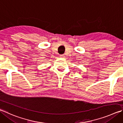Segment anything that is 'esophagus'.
Returning a JSON list of instances; mask_svg holds the SVG:
<instances>
[{"mask_svg": "<svg viewBox=\"0 0 123 123\" xmlns=\"http://www.w3.org/2000/svg\"><path fill=\"white\" fill-rule=\"evenodd\" d=\"M64 55H60V57H64Z\"/></svg>", "mask_w": 123, "mask_h": 123, "instance_id": "obj_1", "label": "esophagus"}]
</instances>
